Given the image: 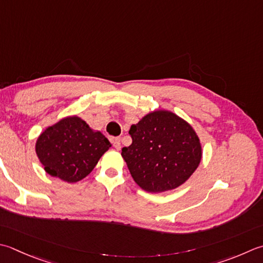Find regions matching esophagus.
<instances>
[{"instance_id":"obj_1","label":"esophagus","mask_w":263,"mask_h":263,"mask_svg":"<svg viewBox=\"0 0 263 263\" xmlns=\"http://www.w3.org/2000/svg\"><path fill=\"white\" fill-rule=\"evenodd\" d=\"M112 145L117 149V151H120L121 149V138H114L112 139Z\"/></svg>"}]
</instances>
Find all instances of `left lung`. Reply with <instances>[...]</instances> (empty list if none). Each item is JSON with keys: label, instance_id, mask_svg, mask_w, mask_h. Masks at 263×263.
Returning a JSON list of instances; mask_svg holds the SVG:
<instances>
[{"label": "left lung", "instance_id": "8db88e82", "mask_svg": "<svg viewBox=\"0 0 263 263\" xmlns=\"http://www.w3.org/2000/svg\"><path fill=\"white\" fill-rule=\"evenodd\" d=\"M132 143L122 157L136 183L148 193L181 186L202 161V145L194 127L166 109L148 112L130 127Z\"/></svg>", "mask_w": 263, "mask_h": 263}]
</instances>
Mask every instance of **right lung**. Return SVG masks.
Returning a JSON list of instances; mask_svg holds the SVG:
<instances>
[{
    "label": "right lung",
    "instance_id": "obj_1",
    "mask_svg": "<svg viewBox=\"0 0 263 263\" xmlns=\"http://www.w3.org/2000/svg\"><path fill=\"white\" fill-rule=\"evenodd\" d=\"M111 147L100 131H95L77 115L66 116L39 136L35 152L44 171L65 182L81 181L92 172Z\"/></svg>",
    "mask_w": 263,
    "mask_h": 263
}]
</instances>
